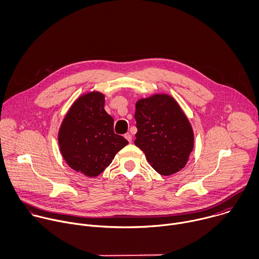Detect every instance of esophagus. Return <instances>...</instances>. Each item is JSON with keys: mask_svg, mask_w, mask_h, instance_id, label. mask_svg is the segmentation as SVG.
Returning a JSON list of instances; mask_svg holds the SVG:
<instances>
[{"mask_svg": "<svg viewBox=\"0 0 259 259\" xmlns=\"http://www.w3.org/2000/svg\"><path fill=\"white\" fill-rule=\"evenodd\" d=\"M124 138H125V139H126V140H127V141H128V142H130V143H131V142H132V139H133V138H132V135H131V134H130V133H127V134H125V135H124Z\"/></svg>", "mask_w": 259, "mask_h": 259, "instance_id": "obj_1", "label": "esophagus"}]
</instances>
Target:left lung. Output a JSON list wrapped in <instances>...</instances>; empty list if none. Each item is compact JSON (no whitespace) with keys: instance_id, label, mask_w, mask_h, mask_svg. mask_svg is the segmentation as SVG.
<instances>
[{"instance_id":"left-lung-1","label":"left lung","mask_w":259,"mask_h":259,"mask_svg":"<svg viewBox=\"0 0 259 259\" xmlns=\"http://www.w3.org/2000/svg\"><path fill=\"white\" fill-rule=\"evenodd\" d=\"M138 133L135 145L161 176L185 167L194 148V133L178 102L169 95L155 94L136 103Z\"/></svg>"}]
</instances>
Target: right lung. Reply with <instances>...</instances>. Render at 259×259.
<instances>
[{"label":"right lung","mask_w":259,"mask_h":259,"mask_svg":"<svg viewBox=\"0 0 259 259\" xmlns=\"http://www.w3.org/2000/svg\"><path fill=\"white\" fill-rule=\"evenodd\" d=\"M100 92L81 95L65 115L58 133L66 163L87 177H98L128 142L113 131L114 120L105 111Z\"/></svg>","instance_id":"right-lung-1"}]
</instances>
